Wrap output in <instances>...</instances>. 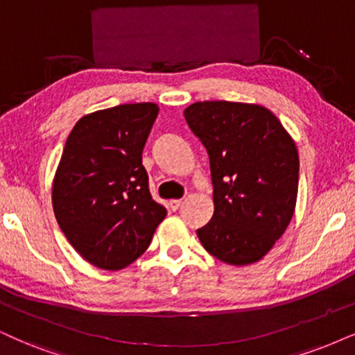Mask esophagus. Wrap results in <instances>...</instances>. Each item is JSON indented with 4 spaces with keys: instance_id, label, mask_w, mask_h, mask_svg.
<instances>
[{
    "instance_id": "esophagus-1",
    "label": "esophagus",
    "mask_w": 355,
    "mask_h": 355,
    "mask_svg": "<svg viewBox=\"0 0 355 355\" xmlns=\"http://www.w3.org/2000/svg\"><path fill=\"white\" fill-rule=\"evenodd\" d=\"M182 205H183L182 200H170V201H168V208L172 209V211H177L178 208H180Z\"/></svg>"
}]
</instances>
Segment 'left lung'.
<instances>
[{"label": "left lung", "instance_id": "1", "mask_svg": "<svg viewBox=\"0 0 355 355\" xmlns=\"http://www.w3.org/2000/svg\"><path fill=\"white\" fill-rule=\"evenodd\" d=\"M209 155L214 213L196 231L230 266L259 262L293 218L300 159L295 141L266 106L198 101L183 111Z\"/></svg>", "mask_w": 355, "mask_h": 355}]
</instances>
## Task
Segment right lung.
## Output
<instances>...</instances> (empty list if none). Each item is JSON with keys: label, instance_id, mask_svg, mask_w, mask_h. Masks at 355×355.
Returning <instances> with one entry per match:
<instances>
[{"label": "right lung", "instance_id": "add662e5", "mask_svg": "<svg viewBox=\"0 0 355 355\" xmlns=\"http://www.w3.org/2000/svg\"><path fill=\"white\" fill-rule=\"evenodd\" d=\"M157 114L155 103L107 107L85 114L67 137L53 213L71 248L98 268L121 270L141 257L167 214L142 165Z\"/></svg>", "mask_w": 355, "mask_h": 355}]
</instances>
